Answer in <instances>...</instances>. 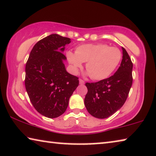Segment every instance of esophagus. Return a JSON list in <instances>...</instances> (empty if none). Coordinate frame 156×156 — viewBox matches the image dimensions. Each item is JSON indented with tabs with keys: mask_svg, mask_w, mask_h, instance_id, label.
<instances>
[{
	"mask_svg": "<svg viewBox=\"0 0 156 156\" xmlns=\"http://www.w3.org/2000/svg\"><path fill=\"white\" fill-rule=\"evenodd\" d=\"M80 84H82V85H83V84H84V81L83 80H80Z\"/></svg>",
	"mask_w": 156,
	"mask_h": 156,
	"instance_id": "obj_1",
	"label": "esophagus"
}]
</instances>
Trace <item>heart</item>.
Returning a JSON list of instances; mask_svg holds the SVG:
<instances>
[{"label":"heart","mask_w":156,"mask_h":156,"mask_svg":"<svg viewBox=\"0 0 156 156\" xmlns=\"http://www.w3.org/2000/svg\"><path fill=\"white\" fill-rule=\"evenodd\" d=\"M66 55L74 73L82 67L83 62H87V74L96 81L109 77L122 59L119 48L102 43L80 45L75 52L67 51Z\"/></svg>","instance_id":"obj_1"}]
</instances>
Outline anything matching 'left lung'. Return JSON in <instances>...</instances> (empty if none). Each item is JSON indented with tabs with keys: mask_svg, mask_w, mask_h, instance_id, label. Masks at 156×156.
<instances>
[{
	"mask_svg": "<svg viewBox=\"0 0 156 156\" xmlns=\"http://www.w3.org/2000/svg\"><path fill=\"white\" fill-rule=\"evenodd\" d=\"M120 66L113 75L95 83H86L88 92L84 98L87 111L98 119L113 115L125 103L132 84L133 64L123 47Z\"/></svg>",
	"mask_w": 156,
	"mask_h": 156,
	"instance_id": "8db88e82",
	"label": "left lung"
}]
</instances>
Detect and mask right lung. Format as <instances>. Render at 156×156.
I'll list each match as a JSON object with an SVG mask.
<instances>
[{"mask_svg": "<svg viewBox=\"0 0 156 156\" xmlns=\"http://www.w3.org/2000/svg\"><path fill=\"white\" fill-rule=\"evenodd\" d=\"M69 38L53 34L33 47L25 67V87L31 103L41 115L55 118L67 110L79 85L78 77L67 73L63 52Z\"/></svg>", "mask_w": 156, "mask_h": 156, "instance_id": "add662e5", "label": "right lung"}]
</instances>
